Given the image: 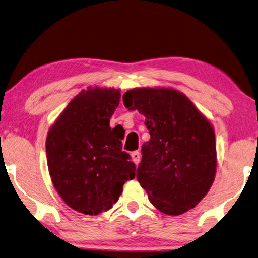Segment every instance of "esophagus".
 <instances>
[{"label": "esophagus", "instance_id": "esophagus-1", "mask_svg": "<svg viewBox=\"0 0 258 258\" xmlns=\"http://www.w3.org/2000/svg\"><path fill=\"white\" fill-rule=\"evenodd\" d=\"M132 158H133V162L138 165V163H140L141 160V154L138 151H134L132 152Z\"/></svg>", "mask_w": 258, "mask_h": 258}]
</instances>
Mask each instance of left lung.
Instances as JSON below:
<instances>
[{"mask_svg":"<svg viewBox=\"0 0 258 258\" xmlns=\"http://www.w3.org/2000/svg\"><path fill=\"white\" fill-rule=\"evenodd\" d=\"M123 103L145 116L150 141L142 145L136 178L164 214L180 215L206 196L216 171L215 134L187 96L172 88H135Z\"/></svg>","mask_w":258,"mask_h":258,"instance_id":"1","label":"left lung"}]
</instances>
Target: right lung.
<instances>
[{
	"instance_id": "right-lung-1",
	"label": "right lung",
	"mask_w": 258,
	"mask_h": 258,
	"mask_svg": "<svg viewBox=\"0 0 258 258\" xmlns=\"http://www.w3.org/2000/svg\"><path fill=\"white\" fill-rule=\"evenodd\" d=\"M120 91L88 87L71 101L46 138L48 172L61 199L74 211L98 215L113 207L136 166L109 125Z\"/></svg>"
}]
</instances>
